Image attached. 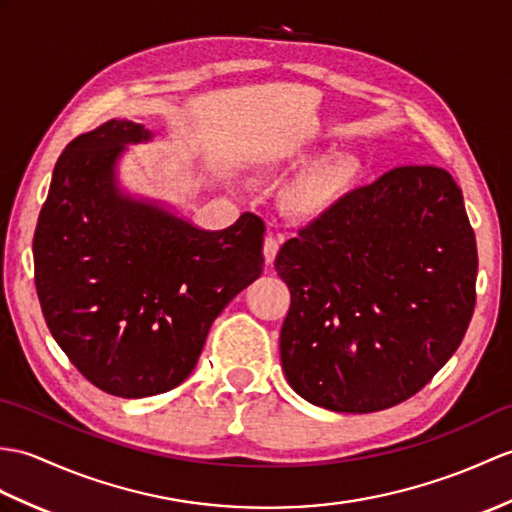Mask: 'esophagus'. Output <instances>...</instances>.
I'll use <instances>...</instances> for the list:
<instances>
[{
	"label": "esophagus",
	"mask_w": 512,
	"mask_h": 512,
	"mask_svg": "<svg viewBox=\"0 0 512 512\" xmlns=\"http://www.w3.org/2000/svg\"><path fill=\"white\" fill-rule=\"evenodd\" d=\"M277 253H279V240L275 235H266V240H264L266 264H272V261H275V257H277Z\"/></svg>",
	"instance_id": "34e87169"
}]
</instances>
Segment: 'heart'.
<instances>
[{"label":"heart","instance_id":"1","mask_svg":"<svg viewBox=\"0 0 512 512\" xmlns=\"http://www.w3.org/2000/svg\"><path fill=\"white\" fill-rule=\"evenodd\" d=\"M310 159V150L294 148L283 150L281 154L268 159L266 170L270 172H290L301 168ZM360 163L353 157L327 159L314 170L307 172L288 194L290 209L301 218H318L329 211L336 202L349 192L351 185L358 181Z\"/></svg>","mask_w":512,"mask_h":512}]
</instances>
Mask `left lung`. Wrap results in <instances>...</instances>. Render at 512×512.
Returning <instances> with one entry per match:
<instances>
[{"label":"left lung","instance_id":"1","mask_svg":"<svg viewBox=\"0 0 512 512\" xmlns=\"http://www.w3.org/2000/svg\"><path fill=\"white\" fill-rule=\"evenodd\" d=\"M290 288L281 366L314 406H397L456 353L475 307L478 248L462 192L436 165H401L342 196L281 246Z\"/></svg>","mask_w":512,"mask_h":512}]
</instances>
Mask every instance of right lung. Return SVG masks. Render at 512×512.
Segmentation results:
<instances>
[{
	"mask_svg": "<svg viewBox=\"0 0 512 512\" xmlns=\"http://www.w3.org/2000/svg\"><path fill=\"white\" fill-rule=\"evenodd\" d=\"M152 135L109 120L69 141L34 231L45 323L93 386L139 399L189 377L209 327L264 268V220L205 231L124 194L117 161Z\"/></svg>",
	"mask_w": 512,
	"mask_h": 512,
	"instance_id": "add662e5",
	"label": "right lung"
}]
</instances>
